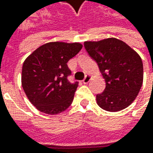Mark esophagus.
<instances>
[{"label": "esophagus", "instance_id": "34e87169", "mask_svg": "<svg viewBox=\"0 0 153 153\" xmlns=\"http://www.w3.org/2000/svg\"><path fill=\"white\" fill-rule=\"evenodd\" d=\"M90 78H91V76H90V75H88V76H86L85 78L82 80V82H83L84 84L88 83V82L90 81Z\"/></svg>", "mask_w": 153, "mask_h": 153}]
</instances>
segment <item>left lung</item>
Masks as SVG:
<instances>
[{
    "mask_svg": "<svg viewBox=\"0 0 153 153\" xmlns=\"http://www.w3.org/2000/svg\"><path fill=\"white\" fill-rule=\"evenodd\" d=\"M84 47L105 82V90L96 95L98 105L107 111H119L130 105L143 82L140 55L124 42L113 37L85 42Z\"/></svg>",
    "mask_w": 153,
    "mask_h": 153,
    "instance_id": "8db88e82",
    "label": "left lung"
}]
</instances>
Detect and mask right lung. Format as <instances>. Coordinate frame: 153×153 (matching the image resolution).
<instances>
[{
  "label": "right lung",
  "instance_id": "1",
  "mask_svg": "<svg viewBox=\"0 0 153 153\" xmlns=\"http://www.w3.org/2000/svg\"><path fill=\"white\" fill-rule=\"evenodd\" d=\"M78 42H48L36 48L22 67V87L29 100L38 111L56 115L73 101L78 82H70L67 62L82 49Z\"/></svg>",
  "mask_w": 153,
  "mask_h": 153
}]
</instances>
